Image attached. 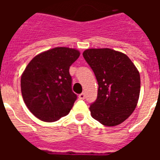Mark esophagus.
<instances>
[{"label": "esophagus", "instance_id": "obj_1", "mask_svg": "<svg viewBox=\"0 0 160 160\" xmlns=\"http://www.w3.org/2000/svg\"><path fill=\"white\" fill-rule=\"evenodd\" d=\"M85 98V93H81V94H80V95H79V99H80V100H84Z\"/></svg>", "mask_w": 160, "mask_h": 160}]
</instances>
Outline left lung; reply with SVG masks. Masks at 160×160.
Wrapping results in <instances>:
<instances>
[{"mask_svg":"<svg viewBox=\"0 0 160 160\" xmlns=\"http://www.w3.org/2000/svg\"><path fill=\"white\" fill-rule=\"evenodd\" d=\"M83 56L97 80L91 116L105 126L121 124L134 112L140 92L139 72L125 54L109 48L87 49Z\"/></svg>","mask_w":160,"mask_h":160,"instance_id":"8db88e82","label":"left lung"}]
</instances>
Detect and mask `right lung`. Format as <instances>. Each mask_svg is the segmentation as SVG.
Wrapping results in <instances>:
<instances>
[{"label": "right lung", "instance_id": "right-lung-1", "mask_svg": "<svg viewBox=\"0 0 160 160\" xmlns=\"http://www.w3.org/2000/svg\"><path fill=\"white\" fill-rule=\"evenodd\" d=\"M80 54L75 49L55 47L36 55L27 65L21 78V94L36 118L54 122L70 113L77 96L69 70Z\"/></svg>", "mask_w": 160, "mask_h": 160}]
</instances>
